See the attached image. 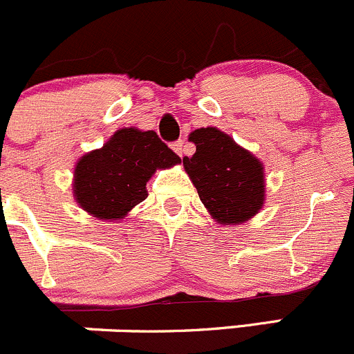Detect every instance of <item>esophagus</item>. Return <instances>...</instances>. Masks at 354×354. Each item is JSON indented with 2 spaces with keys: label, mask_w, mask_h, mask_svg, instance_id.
Returning a JSON list of instances; mask_svg holds the SVG:
<instances>
[{
  "label": "esophagus",
  "mask_w": 354,
  "mask_h": 354,
  "mask_svg": "<svg viewBox=\"0 0 354 354\" xmlns=\"http://www.w3.org/2000/svg\"><path fill=\"white\" fill-rule=\"evenodd\" d=\"M172 149L182 158V156H184V141H176V142H174Z\"/></svg>",
  "instance_id": "obj_1"
}]
</instances>
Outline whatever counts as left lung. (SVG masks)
<instances>
[{
    "mask_svg": "<svg viewBox=\"0 0 354 354\" xmlns=\"http://www.w3.org/2000/svg\"><path fill=\"white\" fill-rule=\"evenodd\" d=\"M196 153L184 156V169L205 208L220 225H239L265 205L263 163L216 127L189 134Z\"/></svg>",
    "mask_w": 354,
    "mask_h": 354,
    "instance_id": "left-lung-1",
    "label": "left lung"
}]
</instances>
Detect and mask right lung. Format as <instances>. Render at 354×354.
Wrapping results in <instances>:
<instances>
[{
  "mask_svg": "<svg viewBox=\"0 0 354 354\" xmlns=\"http://www.w3.org/2000/svg\"><path fill=\"white\" fill-rule=\"evenodd\" d=\"M180 158L155 131L118 129L103 148L80 156L73 169L77 205L100 220H120L145 201L146 184L156 170L178 165Z\"/></svg>",
  "mask_w": 354,
  "mask_h": 354,
  "instance_id": "1",
  "label": "right lung"
}]
</instances>
